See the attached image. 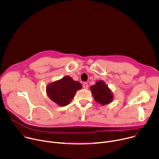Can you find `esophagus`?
Masks as SVG:
<instances>
[{
  "instance_id": "1",
  "label": "esophagus",
  "mask_w": 159,
  "mask_h": 159,
  "mask_svg": "<svg viewBox=\"0 0 159 159\" xmlns=\"http://www.w3.org/2000/svg\"><path fill=\"white\" fill-rule=\"evenodd\" d=\"M83 88L85 89H87L89 88V85L87 82H84L83 84Z\"/></svg>"
}]
</instances>
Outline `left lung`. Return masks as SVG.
<instances>
[{
	"label": "left lung",
	"instance_id": "8db88e82",
	"mask_svg": "<svg viewBox=\"0 0 159 159\" xmlns=\"http://www.w3.org/2000/svg\"><path fill=\"white\" fill-rule=\"evenodd\" d=\"M94 100L101 105L110 103L113 99L111 90L102 80H98L95 85L90 87Z\"/></svg>",
	"mask_w": 159,
	"mask_h": 159
}]
</instances>
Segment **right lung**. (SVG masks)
Wrapping results in <instances>:
<instances>
[{
  "instance_id": "add662e5",
  "label": "right lung",
  "mask_w": 159,
  "mask_h": 159,
  "mask_svg": "<svg viewBox=\"0 0 159 159\" xmlns=\"http://www.w3.org/2000/svg\"><path fill=\"white\" fill-rule=\"evenodd\" d=\"M81 88L82 85L79 82L66 75L48 84L47 86V93L54 102L60 106H65L70 102L77 90Z\"/></svg>"
}]
</instances>
